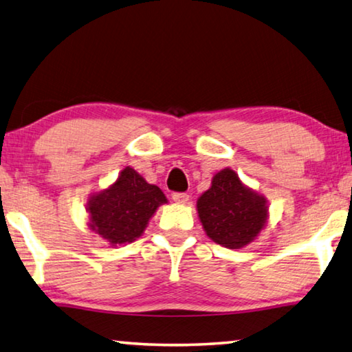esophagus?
Wrapping results in <instances>:
<instances>
[{
    "label": "esophagus",
    "instance_id": "34e87169",
    "mask_svg": "<svg viewBox=\"0 0 352 352\" xmlns=\"http://www.w3.org/2000/svg\"><path fill=\"white\" fill-rule=\"evenodd\" d=\"M172 200L177 201V204L184 205V204H188L189 195L186 192H174V194H172Z\"/></svg>",
    "mask_w": 352,
    "mask_h": 352
}]
</instances>
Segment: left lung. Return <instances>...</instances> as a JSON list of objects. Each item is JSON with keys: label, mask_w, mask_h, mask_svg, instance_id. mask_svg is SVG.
<instances>
[{"label": "left lung", "mask_w": 352, "mask_h": 352, "mask_svg": "<svg viewBox=\"0 0 352 352\" xmlns=\"http://www.w3.org/2000/svg\"><path fill=\"white\" fill-rule=\"evenodd\" d=\"M200 222L214 242L241 248L259 234L267 220L265 199L241 183L234 170L223 169L197 201Z\"/></svg>", "instance_id": "left-lung-1"}]
</instances>
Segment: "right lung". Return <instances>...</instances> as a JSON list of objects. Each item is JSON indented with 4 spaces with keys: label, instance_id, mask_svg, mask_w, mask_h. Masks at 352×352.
<instances>
[{
    "label": "right lung",
    "instance_id": "1",
    "mask_svg": "<svg viewBox=\"0 0 352 352\" xmlns=\"http://www.w3.org/2000/svg\"><path fill=\"white\" fill-rule=\"evenodd\" d=\"M166 201L162 189L126 168L115 184L88 201L90 226L111 245L130 243L142 234L148 219Z\"/></svg>",
    "mask_w": 352,
    "mask_h": 352
}]
</instances>
